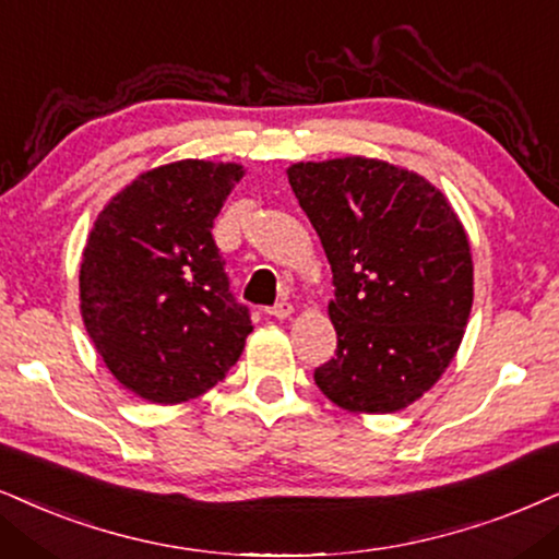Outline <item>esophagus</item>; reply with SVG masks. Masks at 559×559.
I'll list each match as a JSON object with an SVG mask.
<instances>
[{"instance_id":"esophagus-1","label":"esophagus","mask_w":559,"mask_h":559,"mask_svg":"<svg viewBox=\"0 0 559 559\" xmlns=\"http://www.w3.org/2000/svg\"><path fill=\"white\" fill-rule=\"evenodd\" d=\"M292 314H294V307L288 301L275 304V307L271 309V317H275V320H288Z\"/></svg>"}]
</instances>
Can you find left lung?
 <instances>
[{
	"label": "left lung",
	"instance_id": "8db88e82",
	"mask_svg": "<svg viewBox=\"0 0 559 559\" xmlns=\"http://www.w3.org/2000/svg\"><path fill=\"white\" fill-rule=\"evenodd\" d=\"M286 175L335 284L337 350L317 386L356 415L405 409L443 377L469 322L464 224L433 182L377 157L294 162Z\"/></svg>",
	"mask_w": 559,
	"mask_h": 559
}]
</instances>
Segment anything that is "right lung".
Listing matches in <instances>:
<instances>
[{
  "label": "right lung",
  "mask_w": 559,
  "mask_h": 559,
  "mask_svg": "<svg viewBox=\"0 0 559 559\" xmlns=\"http://www.w3.org/2000/svg\"><path fill=\"white\" fill-rule=\"evenodd\" d=\"M247 169L178 159L105 203L80 265V314L118 384L180 405L218 384L252 332L214 242V218Z\"/></svg>",
  "instance_id": "add662e5"
}]
</instances>
